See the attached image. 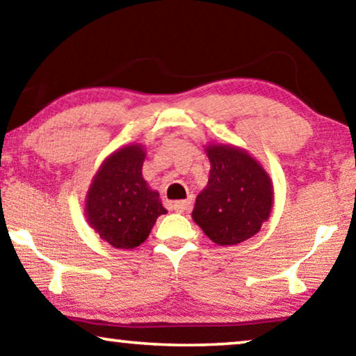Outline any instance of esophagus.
I'll list each match as a JSON object with an SVG mask.
<instances>
[{
	"mask_svg": "<svg viewBox=\"0 0 356 356\" xmlns=\"http://www.w3.org/2000/svg\"><path fill=\"white\" fill-rule=\"evenodd\" d=\"M190 207H192V200H190V198L179 200V202H174V204H172L174 211H177V213L187 211V209H190Z\"/></svg>",
	"mask_w": 356,
	"mask_h": 356,
	"instance_id": "obj_1",
	"label": "esophagus"
}]
</instances>
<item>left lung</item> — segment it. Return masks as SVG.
<instances>
[{"label": "left lung", "mask_w": 356, "mask_h": 356, "mask_svg": "<svg viewBox=\"0 0 356 356\" xmlns=\"http://www.w3.org/2000/svg\"><path fill=\"white\" fill-rule=\"evenodd\" d=\"M211 169L198 193L193 221L218 245H237L259 232L271 214L273 180L247 149L235 145L204 147Z\"/></svg>", "instance_id": "1"}]
</instances>
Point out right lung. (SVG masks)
Instances as JSON below:
<instances>
[{
  "mask_svg": "<svg viewBox=\"0 0 356 356\" xmlns=\"http://www.w3.org/2000/svg\"><path fill=\"white\" fill-rule=\"evenodd\" d=\"M145 147L130 143L102 163L85 197V218L104 242L132 250L148 238L161 214L159 193L142 176Z\"/></svg>",
  "mask_w": 356,
  "mask_h": 356,
  "instance_id": "1",
  "label": "right lung"
}]
</instances>
